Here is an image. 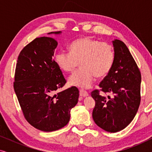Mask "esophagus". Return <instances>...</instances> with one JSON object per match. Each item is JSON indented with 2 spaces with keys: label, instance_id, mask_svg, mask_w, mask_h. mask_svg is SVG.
I'll list each match as a JSON object with an SVG mask.
<instances>
[{
  "label": "esophagus",
  "instance_id": "1",
  "mask_svg": "<svg viewBox=\"0 0 152 152\" xmlns=\"http://www.w3.org/2000/svg\"><path fill=\"white\" fill-rule=\"evenodd\" d=\"M80 94L82 97H87L88 96V93H87V91H84V90H82V89H81V90H80Z\"/></svg>",
  "mask_w": 152,
  "mask_h": 152
}]
</instances>
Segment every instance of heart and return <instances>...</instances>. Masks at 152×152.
Here are the masks:
<instances>
[{
	"label": "heart",
	"mask_w": 152,
	"mask_h": 152,
	"mask_svg": "<svg viewBox=\"0 0 152 152\" xmlns=\"http://www.w3.org/2000/svg\"><path fill=\"white\" fill-rule=\"evenodd\" d=\"M113 49L111 45L83 37L74 41L70 45V53L57 52L55 62L66 72H73L80 64V69L68 79L71 86L88 88L93 84L94 76L100 78L107 75L114 62Z\"/></svg>",
	"instance_id": "obj_1"
}]
</instances>
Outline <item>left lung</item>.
Instances as JSON below:
<instances>
[{
	"instance_id": "left-lung-1",
	"label": "left lung",
	"mask_w": 152,
	"mask_h": 152,
	"mask_svg": "<svg viewBox=\"0 0 152 152\" xmlns=\"http://www.w3.org/2000/svg\"><path fill=\"white\" fill-rule=\"evenodd\" d=\"M114 62L111 70L99 84L101 91L112 95L108 99L97 90L91 93L95 101L93 118L106 132L115 133L134 120L140 102L141 74L126 45L122 41H112Z\"/></svg>"
}]
</instances>
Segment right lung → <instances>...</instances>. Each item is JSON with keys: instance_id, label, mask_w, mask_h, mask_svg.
Here are the masks:
<instances>
[{"instance_id": "right-lung-1", "label": "right lung", "mask_w": 152, "mask_h": 152, "mask_svg": "<svg viewBox=\"0 0 152 152\" xmlns=\"http://www.w3.org/2000/svg\"><path fill=\"white\" fill-rule=\"evenodd\" d=\"M52 32L48 34H61ZM57 42L51 37H39L18 55L14 88L25 118L31 125L50 132L68 123L70 110L78 102L79 90L72 86L56 94L66 81L53 59Z\"/></svg>"}]
</instances>
